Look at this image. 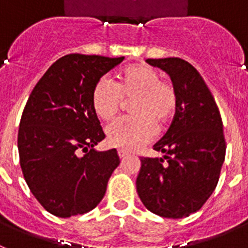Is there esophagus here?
Wrapping results in <instances>:
<instances>
[{
	"mask_svg": "<svg viewBox=\"0 0 248 248\" xmlns=\"http://www.w3.org/2000/svg\"><path fill=\"white\" fill-rule=\"evenodd\" d=\"M118 156H120V159H124V157H127L128 153L124 151V150H118Z\"/></svg>",
	"mask_w": 248,
	"mask_h": 248,
	"instance_id": "34e87169",
	"label": "esophagus"
}]
</instances>
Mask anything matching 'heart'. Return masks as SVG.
Wrapping results in <instances>:
<instances>
[{
	"label": "heart",
	"instance_id": "heart-1",
	"mask_svg": "<svg viewBox=\"0 0 248 248\" xmlns=\"http://www.w3.org/2000/svg\"><path fill=\"white\" fill-rule=\"evenodd\" d=\"M124 99H134L131 103L134 117L120 118L106 128L108 145L124 151H136L149 143L155 136V124L163 127L178 106L174 87L161 80L160 73L145 64L126 68L118 83L108 76L95 83L92 106L101 120L113 118Z\"/></svg>",
	"mask_w": 248,
	"mask_h": 248
}]
</instances>
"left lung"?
Here are the masks:
<instances>
[{"instance_id": "obj_1", "label": "left lung", "mask_w": 248, "mask_h": 248, "mask_svg": "<svg viewBox=\"0 0 248 248\" xmlns=\"http://www.w3.org/2000/svg\"><path fill=\"white\" fill-rule=\"evenodd\" d=\"M171 78L175 117L154 145L163 157H141L137 194L150 212L184 218L204 204L217 186L226 156L223 124L211 91L194 66L180 58L146 59Z\"/></svg>"}]
</instances>
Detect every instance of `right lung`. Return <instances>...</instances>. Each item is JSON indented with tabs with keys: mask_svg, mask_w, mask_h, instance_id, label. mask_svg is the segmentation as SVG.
I'll return each mask as SVG.
<instances>
[{
	"mask_svg": "<svg viewBox=\"0 0 248 248\" xmlns=\"http://www.w3.org/2000/svg\"><path fill=\"white\" fill-rule=\"evenodd\" d=\"M124 59L65 55L41 77L26 102L17 136L20 165L31 193L57 217L94 209L120 165L116 149H94L105 134L92 93L95 83Z\"/></svg>",
	"mask_w": 248,
	"mask_h": 248,
	"instance_id": "add662e5",
	"label": "right lung"
}]
</instances>
